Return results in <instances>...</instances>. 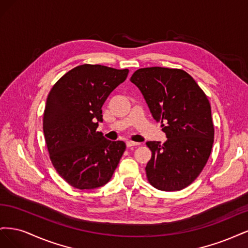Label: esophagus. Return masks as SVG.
Wrapping results in <instances>:
<instances>
[{
	"instance_id": "1",
	"label": "esophagus",
	"mask_w": 248,
	"mask_h": 248,
	"mask_svg": "<svg viewBox=\"0 0 248 248\" xmlns=\"http://www.w3.org/2000/svg\"><path fill=\"white\" fill-rule=\"evenodd\" d=\"M140 142H136V141H131V140H127L126 141V146L128 148H131V147H138L140 146Z\"/></svg>"
}]
</instances>
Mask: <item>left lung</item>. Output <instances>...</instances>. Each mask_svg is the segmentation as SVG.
<instances>
[{"mask_svg": "<svg viewBox=\"0 0 248 248\" xmlns=\"http://www.w3.org/2000/svg\"><path fill=\"white\" fill-rule=\"evenodd\" d=\"M136 85L168 140L148 141L150 184L163 191L181 190L206 166L214 141L211 107L202 90L181 69L149 67L132 74Z\"/></svg>", "mask_w": 248, "mask_h": 248, "instance_id": "8db88e82", "label": "left lung"}]
</instances>
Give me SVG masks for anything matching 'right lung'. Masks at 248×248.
I'll list each match as a JSON object with an SVG mask.
<instances>
[{"mask_svg": "<svg viewBox=\"0 0 248 248\" xmlns=\"http://www.w3.org/2000/svg\"><path fill=\"white\" fill-rule=\"evenodd\" d=\"M128 69L84 64L67 72L51 88L43 116L50 160L67 183L78 189L107 184L126 149L96 131L102 106L126 79Z\"/></svg>", "mask_w": 248, "mask_h": 248, "instance_id": "add662e5", "label": "right lung"}]
</instances>
